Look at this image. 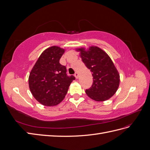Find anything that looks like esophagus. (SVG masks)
I'll return each instance as SVG.
<instances>
[{
    "label": "esophagus",
    "instance_id": "1",
    "mask_svg": "<svg viewBox=\"0 0 150 150\" xmlns=\"http://www.w3.org/2000/svg\"><path fill=\"white\" fill-rule=\"evenodd\" d=\"M74 76L76 77V78L78 79V77H79V74H78V72H76V73L74 74Z\"/></svg>",
    "mask_w": 150,
    "mask_h": 150
}]
</instances>
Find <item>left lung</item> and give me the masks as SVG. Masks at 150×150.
I'll return each instance as SVG.
<instances>
[{"mask_svg":"<svg viewBox=\"0 0 150 150\" xmlns=\"http://www.w3.org/2000/svg\"><path fill=\"white\" fill-rule=\"evenodd\" d=\"M84 64L91 71L93 83L86 93L91 99L103 101L115 94L120 84V75L111 58L102 49L91 47L88 51L80 49Z\"/></svg>","mask_w":150,"mask_h":150,"instance_id":"1","label":"left lung"}]
</instances>
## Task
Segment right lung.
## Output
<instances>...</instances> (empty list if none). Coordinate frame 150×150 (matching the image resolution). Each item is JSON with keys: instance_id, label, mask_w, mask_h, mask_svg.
<instances>
[{"instance_id": "1", "label": "right lung", "mask_w": 150, "mask_h": 150, "mask_svg": "<svg viewBox=\"0 0 150 150\" xmlns=\"http://www.w3.org/2000/svg\"><path fill=\"white\" fill-rule=\"evenodd\" d=\"M64 50L52 46L41 54L32 69L29 85L37 101L44 106L57 105L64 98L74 76H68L65 66L59 63Z\"/></svg>"}]
</instances>
